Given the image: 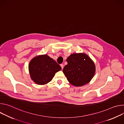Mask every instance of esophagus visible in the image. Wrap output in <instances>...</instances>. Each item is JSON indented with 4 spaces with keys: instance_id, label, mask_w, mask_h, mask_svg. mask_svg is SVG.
I'll use <instances>...</instances> for the list:
<instances>
[{
    "instance_id": "obj_1",
    "label": "esophagus",
    "mask_w": 124,
    "mask_h": 124,
    "mask_svg": "<svg viewBox=\"0 0 124 124\" xmlns=\"http://www.w3.org/2000/svg\"><path fill=\"white\" fill-rule=\"evenodd\" d=\"M60 66L61 67L62 69H63V67H64V65H63V64H60Z\"/></svg>"
}]
</instances>
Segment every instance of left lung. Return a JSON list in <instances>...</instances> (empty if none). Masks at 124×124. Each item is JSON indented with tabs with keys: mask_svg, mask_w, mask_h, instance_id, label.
<instances>
[{
	"mask_svg": "<svg viewBox=\"0 0 124 124\" xmlns=\"http://www.w3.org/2000/svg\"><path fill=\"white\" fill-rule=\"evenodd\" d=\"M67 65L63 72L69 82L76 86L89 82L95 73V66L92 60L84 54H74L69 56Z\"/></svg>",
	"mask_w": 124,
	"mask_h": 124,
	"instance_id": "left-lung-1",
	"label": "left lung"
}]
</instances>
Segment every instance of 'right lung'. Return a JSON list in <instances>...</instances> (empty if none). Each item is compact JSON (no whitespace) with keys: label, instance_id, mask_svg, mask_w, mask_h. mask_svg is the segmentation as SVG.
Returning a JSON list of instances; mask_svg holds the SVG:
<instances>
[{"label":"right lung","instance_id":"obj_1","mask_svg":"<svg viewBox=\"0 0 124 124\" xmlns=\"http://www.w3.org/2000/svg\"><path fill=\"white\" fill-rule=\"evenodd\" d=\"M61 70L60 65L46 54L34 57L29 64L31 79L39 85L50 81L55 73Z\"/></svg>","mask_w":124,"mask_h":124}]
</instances>
